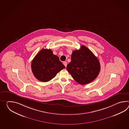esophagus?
I'll list each match as a JSON object with an SVG mask.
<instances>
[{"mask_svg":"<svg viewBox=\"0 0 129 129\" xmlns=\"http://www.w3.org/2000/svg\"><path fill=\"white\" fill-rule=\"evenodd\" d=\"M63 64L66 67L67 66V62L66 61H64V62H63Z\"/></svg>","mask_w":129,"mask_h":129,"instance_id":"obj_1","label":"esophagus"}]
</instances>
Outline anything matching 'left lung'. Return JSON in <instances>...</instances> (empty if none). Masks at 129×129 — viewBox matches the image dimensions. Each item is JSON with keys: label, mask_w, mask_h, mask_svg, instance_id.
<instances>
[{"label": "left lung", "mask_w": 129, "mask_h": 129, "mask_svg": "<svg viewBox=\"0 0 129 129\" xmlns=\"http://www.w3.org/2000/svg\"><path fill=\"white\" fill-rule=\"evenodd\" d=\"M68 71L77 83L86 85L97 78L100 65L97 58L85 46L73 51L71 61L67 67Z\"/></svg>", "instance_id": "8db88e82"}]
</instances>
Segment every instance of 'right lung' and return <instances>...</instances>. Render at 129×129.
I'll use <instances>...</instances> for the list:
<instances>
[{
  "instance_id": "right-lung-1",
  "label": "right lung",
  "mask_w": 129,
  "mask_h": 129,
  "mask_svg": "<svg viewBox=\"0 0 129 129\" xmlns=\"http://www.w3.org/2000/svg\"><path fill=\"white\" fill-rule=\"evenodd\" d=\"M31 69L35 77L42 82H48L65 68L51 49H41L32 61Z\"/></svg>"
}]
</instances>
